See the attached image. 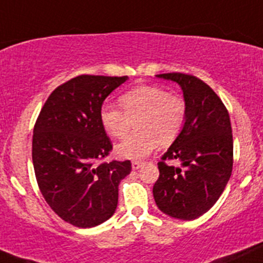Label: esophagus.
<instances>
[{
  "mask_svg": "<svg viewBox=\"0 0 263 263\" xmlns=\"http://www.w3.org/2000/svg\"><path fill=\"white\" fill-rule=\"evenodd\" d=\"M144 161H140V160H135L132 161V169H140L142 165H144Z\"/></svg>",
  "mask_w": 263,
  "mask_h": 263,
  "instance_id": "obj_1",
  "label": "esophagus"
}]
</instances>
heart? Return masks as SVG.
<instances>
[{"label":"heart","instance_id":"1","mask_svg":"<svg viewBox=\"0 0 263 263\" xmlns=\"http://www.w3.org/2000/svg\"><path fill=\"white\" fill-rule=\"evenodd\" d=\"M120 108L104 104L99 119L104 131L113 139L126 136L136 123L137 131L117 145L119 156L141 159L159 145L172 144L181 134L187 118V104L181 95L154 85H142L118 98Z\"/></svg>","mask_w":263,"mask_h":263}]
</instances>
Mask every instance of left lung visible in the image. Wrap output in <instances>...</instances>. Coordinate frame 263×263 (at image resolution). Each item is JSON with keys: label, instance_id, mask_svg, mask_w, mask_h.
Here are the masks:
<instances>
[{"label": "left lung", "instance_id": "1", "mask_svg": "<svg viewBox=\"0 0 263 263\" xmlns=\"http://www.w3.org/2000/svg\"><path fill=\"white\" fill-rule=\"evenodd\" d=\"M158 78L181 85L187 118L181 134L158 163L154 198L164 214L193 220L208 213L225 190L233 169V134L227 107L206 82L183 72ZM177 160L181 167L169 161Z\"/></svg>", "mask_w": 263, "mask_h": 263}]
</instances>
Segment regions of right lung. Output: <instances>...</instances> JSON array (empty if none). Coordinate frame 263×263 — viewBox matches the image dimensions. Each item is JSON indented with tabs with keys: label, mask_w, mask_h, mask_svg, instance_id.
I'll return each instance as SVG.
<instances>
[{
	"label": "right lung",
	"mask_w": 263,
	"mask_h": 263,
	"mask_svg": "<svg viewBox=\"0 0 263 263\" xmlns=\"http://www.w3.org/2000/svg\"><path fill=\"white\" fill-rule=\"evenodd\" d=\"M127 76L79 75L55 87L33 134V165L49 208L66 222L92 228L115 214L131 161H100L112 142L99 119L105 98Z\"/></svg>",
	"instance_id": "add662e5"
}]
</instances>
